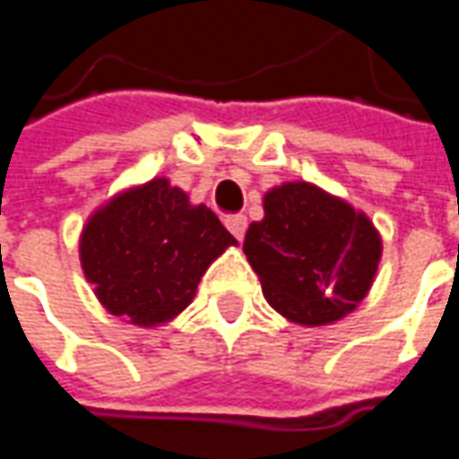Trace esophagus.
Returning <instances> with one entry per match:
<instances>
[{
    "label": "esophagus",
    "instance_id": "1",
    "mask_svg": "<svg viewBox=\"0 0 459 459\" xmlns=\"http://www.w3.org/2000/svg\"><path fill=\"white\" fill-rule=\"evenodd\" d=\"M246 226H248L246 216H226V229L238 240H243V236H246Z\"/></svg>",
    "mask_w": 459,
    "mask_h": 459
}]
</instances>
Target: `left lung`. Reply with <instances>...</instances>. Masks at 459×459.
<instances>
[{"instance_id": "1", "label": "left lung", "mask_w": 459, "mask_h": 459, "mask_svg": "<svg viewBox=\"0 0 459 459\" xmlns=\"http://www.w3.org/2000/svg\"><path fill=\"white\" fill-rule=\"evenodd\" d=\"M243 253L268 305L302 327L354 312L374 285L384 240L364 211L312 181H282L263 196Z\"/></svg>"}]
</instances>
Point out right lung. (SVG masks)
<instances>
[{"instance_id": "add662e5", "label": "right lung", "mask_w": 459, "mask_h": 459, "mask_svg": "<svg viewBox=\"0 0 459 459\" xmlns=\"http://www.w3.org/2000/svg\"><path fill=\"white\" fill-rule=\"evenodd\" d=\"M238 240L206 204L154 177L117 191L88 216L78 240L85 280L110 315L134 327L179 317L213 260Z\"/></svg>"}]
</instances>
